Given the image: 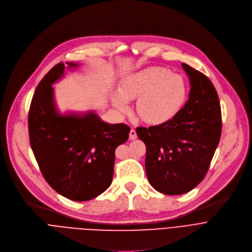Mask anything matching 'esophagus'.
<instances>
[{
	"label": "esophagus",
	"instance_id": "34e87169",
	"mask_svg": "<svg viewBox=\"0 0 252 252\" xmlns=\"http://www.w3.org/2000/svg\"><path fill=\"white\" fill-rule=\"evenodd\" d=\"M129 139H130V140H135V139H137V134H136V131H135L134 129H131V130H130Z\"/></svg>",
	"mask_w": 252,
	"mask_h": 252
}]
</instances>
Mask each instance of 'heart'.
<instances>
[{
  "instance_id": "b5f03b06",
  "label": "heart",
  "mask_w": 252,
  "mask_h": 252,
  "mask_svg": "<svg viewBox=\"0 0 252 252\" xmlns=\"http://www.w3.org/2000/svg\"><path fill=\"white\" fill-rule=\"evenodd\" d=\"M187 84L181 75L164 67H147L127 75L119 90L112 92V103L125 114L131 100H137V112L148 124L159 125L173 119L187 99Z\"/></svg>"
}]
</instances>
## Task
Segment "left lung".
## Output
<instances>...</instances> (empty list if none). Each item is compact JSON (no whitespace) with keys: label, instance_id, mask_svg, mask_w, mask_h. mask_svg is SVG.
<instances>
[{"label":"left lung","instance_id":"obj_1","mask_svg":"<svg viewBox=\"0 0 252 252\" xmlns=\"http://www.w3.org/2000/svg\"><path fill=\"white\" fill-rule=\"evenodd\" d=\"M182 66L190 85L185 106L166 123L136 129L146 145L150 185L170 195L186 193L203 181L221 134L220 105L214 84L189 65Z\"/></svg>","mask_w":252,"mask_h":252}]
</instances>
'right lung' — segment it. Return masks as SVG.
Instances as JSON below:
<instances>
[{"instance_id": "1", "label": "right lung", "mask_w": 252, "mask_h": 252, "mask_svg": "<svg viewBox=\"0 0 252 252\" xmlns=\"http://www.w3.org/2000/svg\"><path fill=\"white\" fill-rule=\"evenodd\" d=\"M79 63H60L38 83L29 113L32 150L45 181L64 197L85 202L106 190L114 173L115 149L125 143L130 128L110 124L89 110L58 108L53 85Z\"/></svg>"}]
</instances>
